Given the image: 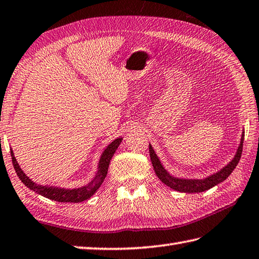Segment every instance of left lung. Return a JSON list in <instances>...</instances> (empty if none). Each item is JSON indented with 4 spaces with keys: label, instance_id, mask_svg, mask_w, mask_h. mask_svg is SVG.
I'll use <instances>...</instances> for the list:
<instances>
[{
    "label": "left lung",
    "instance_id": "8db88e82",
    "mask_svg": "<svg viewBox=\"0 0 259 259\" xmlns=\"http://www.w3.org/2000/svg\"><path fill=\"white\" fill-rule=\"evenodd\" d=\"M243 138H245V131L242 130L240 143L238 145V149L236 151L233 158L229 161V162L222 167L220 170H218L217 172H213L211 175L206 176L204 178H182V177H176V176L170 174L167 169L163 167L162 162L159 159L158 154L155 153L152 145L149 144V151H150V158L151 162H152L153 169L155 175L158 176V178L162 182L164 185H167L168 187L172 188L175 190H178L180 193H202L208 190L214 186H217L220 183L224 182L229 176L231 175L233 169L237 167L239 160L241 158L242 153V144H243Z\"/></svg>",
    "mask_w": 259,
    "mask_h": 259
}]
</instances>
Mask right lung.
Here are the masks:
<instances>
[{
    "instance_id": "obj_1",
    "label": "right lung",
    "mask_w": 259,
    "mask_h": 259,
    "mask_svg": "<svg viewBox=\"0 0 259 259\" xmlns=\"http://www.w3.org/2000/svg\"><path fill=\"white\" fill-rule=\"evenodd\" d=\"M121 141H123V139L117 138L113 141V142H110L106 146L99 158L98 167H97V172L95 175V177L92 178L87 185H84V186L76 187V188H66V187L55 186V185L37 184L23 172V170L21 169L20 165H19L16 157H14L13 150L10 149V151H11L12 163H13L14 170H16L18 177L20 178L21 182L26 185L29 189L39 195H41L44 197L52 199V201L62 202V203H67V202L79 203V202L85 201L88 198H90L92 195L99 189L102 183H104L107 172H108L110 160L113 158V155L116 152V150L119 146Z\"/></svg>"
}]
</instances>
